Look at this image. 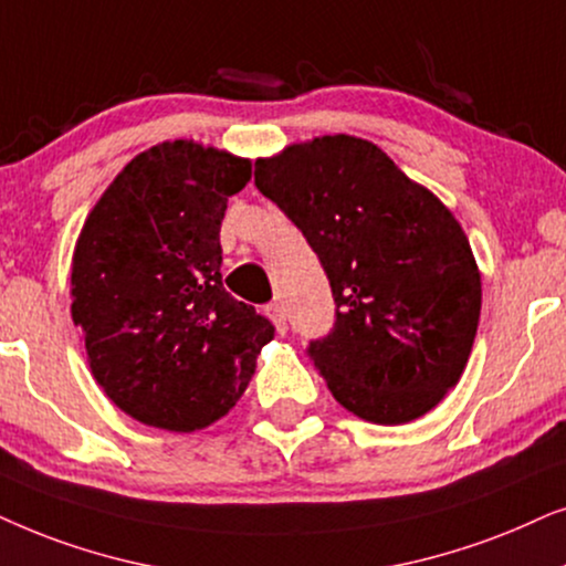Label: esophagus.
<instances>
[{
  "mask_svg": "<svg viewBox=\"0 0 566 566\" xmlns=\"http://www.w3.org/2000/svg\"><path fill=\"white\" fill-rule=\"evenodd\" d=\"M266 315H269L271 321H274V326H276L279 334H284V331H287V315H284L282 303H269L266 305Z\"/></svg>",
  "mask_w": 566,
  "mask_h": 566,
  "instance_id": "34e87169",
  "label": "esophagus"
}]
</instances>
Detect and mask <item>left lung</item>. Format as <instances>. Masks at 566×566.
I'll return each instance as SVG.
<instances>
[{"instance_id": "8db88e82", "label": "left lung", "mask_w": 566, "mask_h": 566, "mask_svg": "<svg viewBox=\"0 0 566 566\" xmlns=\"http://www.w3.org/2000/svg\"><path fill=\"white\" fill-rule=\"evenodd\" d=\"M255 186L331 282L336 326L307 352L336 401L373 424L432 411L461 380L481 315V271L453 212L352 134L259 157Z\"/></svg>"}]
</instances>
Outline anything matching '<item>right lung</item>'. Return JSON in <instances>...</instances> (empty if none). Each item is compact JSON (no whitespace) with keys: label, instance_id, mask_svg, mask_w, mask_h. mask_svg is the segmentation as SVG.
I'll return each mask as SVG.
<instances>
[{"label":"right lung","instance_id":"1","mask_svg":"<svg viewBox=\"0 0 566 566\" xmlns=\"http://www.w3.org/2000/svg\"><path fill=\"white\" fill-rule=\"evenodd\" d=\"M248 180V157L163 142L126 163L82 224L72 321L97 386L142 424H214L274 338L269 318L222 287V217Z\"/></svg>","mask_w":566,"mask_h":566}]
</instances>
